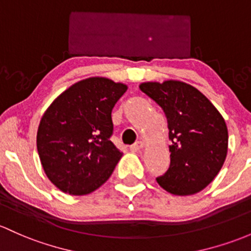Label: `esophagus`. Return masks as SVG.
Segmentation results:
<instances>
[{
    "label": "esophagus",
    "instance_id": "obj_1",
    "mask_svg": "<svg viewBox=\"0 0 251 251\" xmlns=\"http://www.w3.org/2000/svg\"><path fill=\"white\" fill-rule=\"evenodd\" d=\"M142 147H144V142H142V141H136L135 144L131 145V146L129 147V148H130V151H139V150H141Z\"/></svg>",
    "mask_w": 251,
    "mask_h": 251
}]
</instances>
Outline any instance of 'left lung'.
<instances>
[{
	"label": "left lung",
	"instance_id": "obj_1",
	"mask_svg": "<svg viewBox=\"0 0 251 251\" xmlns=\"http://www.w3.org/2000/svg\"><path fill=\"white\" fill-rule=\"evenodd\" d=\"M140 90L168 118L170 166L157 182L175 195L199 193L214 179L227 154L228 134L223 116L200 91L185 82H145Z\"/></svg>",
	"mask_w": 251,
	"mask_h": 251
}]
</instances>
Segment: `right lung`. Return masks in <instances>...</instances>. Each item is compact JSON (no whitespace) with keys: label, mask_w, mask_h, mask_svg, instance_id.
I'll return each instance as SVG.
<instances>
[{"label":"right lung","mask_w":251,"mask_h":251,"mask_svg":"<svg viewBox=\"0 0 251 251\" xmlns=\"http://www.w3.org/2000/svg\"><path fill=\"white\" fill-rule=\"evenodd\" d=\"M126 86L90 77L71 86L48 107L37 133L43 169L58 189L86 195L114 172L122 153L111 142V112Z\"/></svg>","instance_id":"obj_1"}]
</instances>
